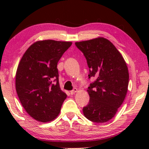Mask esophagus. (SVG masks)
I'll return each mask as SVG.
<instances>
[{
    "instance_id": "obj_1",
    "label": "esophagus",
    "mask_w": 149,
    "mask_h": 149,
    "mask_svg": "<svg viewBox=\"0 0 149 149\" xmlns=\"http://www.w3.org/2000/svg\"><path fill=\"white\" fill-rule=\"evenodd\" d=\"M77 91V89H76V88H74V89H73L72 91H70V94L71 95H74L75 93H76Z\"/></svg>"
}]
</instances>
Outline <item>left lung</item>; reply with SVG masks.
<instances>
[{"mask_svg":"<svg viewBox=\"0 0 149 149\" xmlns=\"http://www.w3.org/2000/svg\"><path fill=\"white\" fill-rule=\"evenodd\" d=\"M75 45L87 60L89 78L96 77L88 87L90 99L83 108L84 114L93 122H107L114 116L127 94V65L114 45L103 37L76 42Z\"/></svg>","mask_w":149,"mask_h":149,"instance_id":"obj_1","label":"left lung"}]
</instances>
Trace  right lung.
Returning <instances> with one entry per match:
<instances>
[{"instance_id": "add662e5", "label": "right lung", "mask_w": 149, "mask_h": 149, "mask_svg": "<svg viewBox=\"0 0 149 149\" xmlns=\"http://www.w3.org/2000/svg\"><path fill=\"white\" fill-rule=\"evenodd\" d=\"M72 42L44 40L34 42L25 52L16 74L20 102L35 120H53L67 95L60 89L57 64Z\"/></svg>"}]
</instances>
